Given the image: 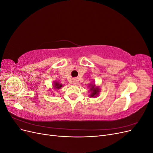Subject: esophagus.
Returning <instances> with one entry per match:
<instances>
[{"instance_id":"34e87169","label":"esophagus","mask_w":153,"mask_h":153,"mask_svg":"<svg viewBox=\"0 0 153 153\" xmlns=\"http://www.w3.org/2000/svg\"><path fill=\"white\" fill-rule=\"evenodd\" d=\"M77 82H77V80H76V79H75V80H73V84H75V85H76V84H77Z\"/></svg>"}]
</instances>
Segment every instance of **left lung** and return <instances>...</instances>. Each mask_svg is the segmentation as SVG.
I'll return each mask as SVG.
<instances>
[{"label": "left lung", "instance_id": "1", "mask_svg": "<svg viewBox=\"0 0 153 153\" xmlns=\"http://www.w3.org/2000/svg\"><path fill=\"white\" fill-rule=\"evenodd\" d=\"M89 87L90 88V91L91 92V94L90 95L91 97H96V96H98L100 92V89L98 87H95V84H90Z\"/></svg>", "mask_w": 153, "mask_h": 153}]
</instances>
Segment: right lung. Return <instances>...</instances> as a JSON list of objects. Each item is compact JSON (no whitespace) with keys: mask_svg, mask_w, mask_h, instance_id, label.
I'll use <instances>...</instances> for the list:
<instances>
[{"mask_svg":"<svg viewBox=\"0 0 153 153\" xmlns=\"http://www.w3.org/2000/svg\"><path fill=\"white\" fill-rule=\"evenodd\" d=\"M53 86L54 89H60L62 87V85L59 84V83L57 82H54Z\"/></svg>","mask_w":153,"mask_h":153,"instance_id":"1","label":"right lung"}]
</instances>
